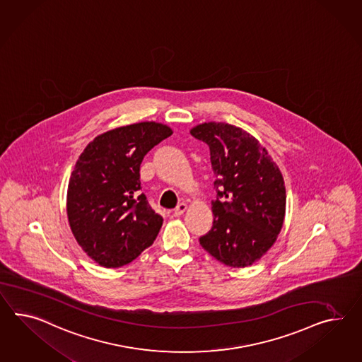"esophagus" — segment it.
Masks as SVG:
<instances>
[{"mask_svg": "<svg viewBox=\"0 0 362 362\" xmlns=\"http://www.w3.org/2000/svg\"><path fill=\"white\" fill-rule=\"evenodd\" d=\"M186 209H187V204H180L177 206L176 209H175V211H173V215L175 216H181L182 214L185 213Z\"/></svg>", "mask_w": 362, "mask_h": 362, "instance_id": "obj_1", "label": "esophagus"}]
</instances>
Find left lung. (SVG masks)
Instances as JSON below:
<instances>
[{"instance_id": "left-lung-1", "label": "left lung", "mask_w": 362, "mask_h": 362, "mask_svg": "<svg viewBox=\"0 0 362 362\" xmlns=\"http://www.w3.org/2000/svg\"><path fill=\"white\" fill-rule=\"evenodd\" d=\"M190 134L210 148L216 198L204 250L232 268L261 259L277 240L286 210L284 177L259 140L240 127L207 122Z\"/></svg>"}]
</instances>
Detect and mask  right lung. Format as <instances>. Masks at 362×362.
Returning a JSON list of instances; mask_svg holds the SVG:
<instances>
[{
    "mask_svg": "<svg viewBox=\"0 0 362 362\" xmlns=\"http://www.w3.org/2000/svg\"><path fill=\"white\" fill-rule=\"evenodd\" d=\"M173 131L140 122L103 132L74 165L66 193V214L74 239L105 268L136 259L156 239L163 218L139 194L140 164Z\"/></svg>",
    "mask_w": 362,
    "mask_h": 362,
    "instance_id": "right-lung-1",
    "label": "right lung"
}]
</instances>
